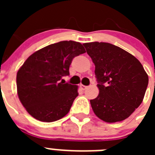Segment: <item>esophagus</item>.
<instances>
[{"mask_svg":"<svg viewBox=\"0 0 155 155\" xmlns=\"http://www.w3.org/2000/svg\"><path fill=\"white\" fill-rule=\"evenodd\" d=\"M81 87L82 90H85V89H87V86L84 85V84H81Z\"/></svg>","mask_w":155,"mask_h":155,"instance_id":"1","label":"esophagus"}]
</instances>
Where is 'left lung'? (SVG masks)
Masks as SVG:
<instances>
[{"mask_svg":"<svg viewBox=\"0 0 155 155\" xmlns=\"http://www.w3.org/2000/svg\"><path fill=\"white\" fill-rule=\"evenodd\" d=\"M92 60L99 94L90 100L94 114L106 123L128 118L141 104L148 76L135 57L108 42L84 43Z\"/></svg>","mask_w":155,"mask_h":155,"instance_id":"8db88e82","label":"left lung"}]
</instances>
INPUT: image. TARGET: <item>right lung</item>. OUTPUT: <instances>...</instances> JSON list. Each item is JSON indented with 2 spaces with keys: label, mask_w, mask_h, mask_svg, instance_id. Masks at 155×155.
<instances>
[{
  "label": "right lung",
  "mask_w": 155,
  "mask_h": 155,
  "mask_svg": "<svg viewBox=\"0 0 155 155\" xmlns=\"http://www.w3.org/2000/svg\"><path fill=\"white\" fill-rule=\"evenodd\" d=\"M85 52L80 42L61 41L35 52L25 61L16 77L18 95L32 117L50 123L69 113L78 87L61 80L70 74L72 60Z\"/></svg>",
  "instance_id": "1"
}]
</instances>
